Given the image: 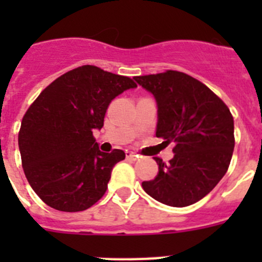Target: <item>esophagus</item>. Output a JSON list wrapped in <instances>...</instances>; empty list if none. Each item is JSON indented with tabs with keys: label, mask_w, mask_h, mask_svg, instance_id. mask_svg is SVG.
Listing matches in <instances>:
<instances>
[{
	"label": "esophagus",
	"mask_w": 262,
	"mask_h": 262,
	"mask_svg": "<svg viewBox=\"0 0 262 262\" xmlns=\"http://www.w3.org/2000/svg\"><path fill=\"white\" fill-rule=\"evenodd\" d=\"M126 157L127 159H129V160H138V157H139V155H136V154H134V152H126Z\"/></svg>",
	"instance_id": "obj_1"
}]
</instances>
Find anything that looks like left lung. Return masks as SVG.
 <instances>
[{"label":"left lung","instance_id":"obj_1","mask_svg":"<svg viewBox=\"0 0 262 262\" xmlns=\"http://www.w3.org/2000/svg\"><path fill=\"white\" fill-rule=\"evenodd\" d=\"M157 102L156 136L174 142V157H154L159 173L142 186L159 202L185 207L198 202L228 170L235 147L233 117L211 89L184 72L136 76Z\"/></svg>","mask_w":262,"mask_h":262}]
</instances>
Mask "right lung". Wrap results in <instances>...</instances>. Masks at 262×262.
Segmentation results:
<instances>
[{"instance_id": "obj_1", "label": "right lung", "mask_w": 262, "mask_h": 262, "mask_svg": "<svg viewBox=\"0 0 262 262\" xmlns=\"http://www.w3.org/2000/svg\"><path fill=\"white\" fill-rule=\"evenodd\" d=\"M133 78L96 66L72 69L52 81L23 115L18 144L32 190L59 211L89 209L106 193L111 170L124 160L122 149L101 152L93 131Z\"/></svg>"}]
</instances>
